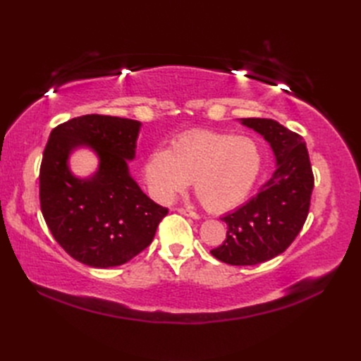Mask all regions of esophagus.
<instances>
[{
	"instance_id": "34e87169",
	"label": "esophagus",
	"mask_w": 361,
	"mask_h": 361,
	"mask_svg": "<svg viewBox=\"0 0 361 361\" xmlns=\"http://www.w3.org/2000/svg\"><path fill=\"white\" fill-rule=\"evenodd\" d=\"M176 211L179 212V214H183V215H188V216H191V218H199V215L195 214L194 211H191V209H187V207H176Z\"/></svg>"
}]
</instances>
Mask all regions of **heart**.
Listing matches in <instances>:
<instances>
[{
  "instance_id": "heart-1",
  "label": "heart",
  "mask_w": 361,
  "mask_h": 361,
  "mask_svg": "<svg viewBox=\"0 0 361 361\" xmlns=\"http://www.w3.org/2000/svg\"><path fill=\"white\" fill-rule=\"evenodd\" d=\"M255 140L214 130H191L169 149H154L145 162L150 192L169 203L192 180L194 192L207 211L223 212L241 203L260 170Z\"/></svg>"
}]
</instances>
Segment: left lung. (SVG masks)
<instances>
[{
    "mask_svg": "<svg viewBox=\"0 0 361 361\" xmlns=\"http://www.w3.org/2000/svg\"><path fill=\"white\" fill-rule=\"evenodd\" d=\"M264 135L277 159L274 174L257 195L221 220L226 241L211 255L228 265H257L283 253L298 236L309 215L314 178L301 135L272 118H243Z\"/></svg>",
    "mask_w": 361,
    "mask_h": 361,
    "instance_id": "1",
    "label": "left lung"
}]
</instances>
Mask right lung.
Segmentation results:
<instances>
[{
	"label": "right lung",
	"instance_id": "obj_1",
	"mask_svg": "<svg viewBox=\"0 0 361 361\" xmlns=\"http://www.w3.org/2000/svg\"><path fill=\"white\" fill-rule=\"evenodd\" d=\"M140 126L137 120L87 114L51 130L39 173L40 209L60 247L84 265L126 264L150 245L169 214L129 176L126 159L135 157ZM81 144L92 145L102 161L84 181L67 169L71 149Z\"/></svg>",
	"mask_w": 361,
	"mask_h": 361
}]
</instances>
